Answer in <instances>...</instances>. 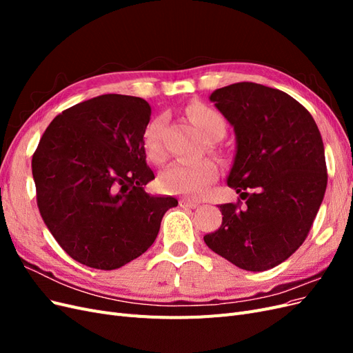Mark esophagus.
<instances>
[{"mask_svg":"<svg viewBox=\"0 0 353 353\" xmlns=\"http://www.w3.org/2000/svg\"><path fill=\"white\" fill-rule=\"evenodd\" d=\"M179 206L184 209H196L199 208V203L193 201V200H187V199H181L179 200Z\"/></svg>","mask_w":353,"mask_h":353,"instance_id":"1","label":"esophagus"}]
</instances>
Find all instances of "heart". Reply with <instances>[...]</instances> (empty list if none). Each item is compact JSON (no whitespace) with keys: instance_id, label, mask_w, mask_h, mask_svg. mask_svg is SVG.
I'll return each instance as SVG.
<instances>
[{"instance_id":"b5f03b06","label":"heart","mask_w":353,"mask_h":353,"mask_svg":"<svg viewBox=\"0 0 353 353\" xmlns=\"http://www.w3.org/2000/svg\"><path fill=\"white\" fill-rule=\"evenodd\" d=\"M190 122L206 141H216L225 131V121L213 109L205 104H191L187 109ZM162 126L160 117L147 125L144 132V150L147 157L156 163L163 162L166 152L162 144ZM218 168L210 159H199L194 162H176L168 166L159 178V184L169 194L199 197L216 179Z\"/></svg>"}]
</instances>
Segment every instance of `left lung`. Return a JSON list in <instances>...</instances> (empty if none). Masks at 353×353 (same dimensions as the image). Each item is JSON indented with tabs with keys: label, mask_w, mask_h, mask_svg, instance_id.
<instances>
[{
	"label": "left lung",
	"mask_w": 353,
	"mask_h": 353,
	"mask_svg": "<svg viewBox=\"0 0 353 353\" xmlns=\"http://www.w3.org/2000/svg\"><path fill=\"white\" fill-rule=\"evenodd\" d=\"M209 100L234 128L227 184L244 205H221L222 225L205 243L241 270H271L301 248L323 203L321 134L301 103L261 83H232Z\"/></svg>",
	"instance_id": "1"
}]
</instances>
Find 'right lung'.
<instances>
[{"label":"right lung","mask_w":353,"mask_h":353,"mask_svg":"<svg viewBox=\"0 0 353 353\" xmlns=\"http://www.w3.org/2000/svg\"><path fill=\"white\" fill-rule=\"evenodd\" d=\"M152 108L104 94L61 112L32 157L41 216L72 259L112 271L154 243L174 197L147 194L154 179L144 132Z\"/></svg>","instance_id":"right-lung-1"}]
</instances>
